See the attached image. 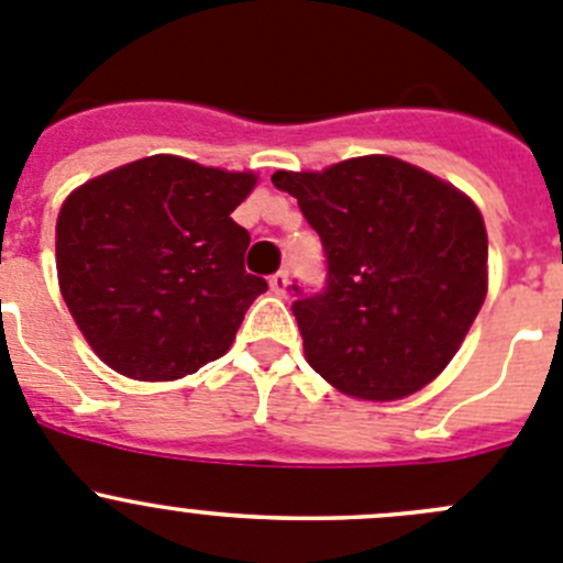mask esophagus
I'll use <instances>...</instances> for the list:
<instances>
[{"mask_svg":"<svg viewBox=\"0 0 563 563\" xmlns=\"http://www.w3.org/2000/svg\"><path fill=\"white\" fill-rule=\"evenodd\" d=\"M267 285H271V290L276 292V296H285V292H287V285H290V273H287V271L273 273L271 282H267Z\"/></svg>","mask_w":563,"mask_h":563,"instance_id":"1","label":"esophagus"}]
</instances>
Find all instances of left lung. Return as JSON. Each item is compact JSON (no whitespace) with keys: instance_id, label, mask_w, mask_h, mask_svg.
Segmentation results:
<instances>
[{"instance_id":"obj_1","label":"left lung","mask_w":563,"mask_h":563,"mask_svg":"<svg viewBox=\"0 0 563 563\" xmlns=\"http://www.w3.org/2000/svg\"><path fill=\"white\" fill-rule=\"evenodd\" d=\"M271 179L298 198L323 243V290L290 287L309 365L365 400L426 387L486 298L489 243L478 207L448 181L382 154Z\"/></svg>"}]
</instances>
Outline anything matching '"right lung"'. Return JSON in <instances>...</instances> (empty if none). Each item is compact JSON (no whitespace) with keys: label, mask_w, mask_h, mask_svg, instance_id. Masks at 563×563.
Segmentation results:
<instances>
[{"label":"right lung","mask_w":563,"mask_h":563,"mask_svg":"<svg viewBox=\"0 0 563 563\" xmlns=\"http://www.w3.org/2000/svg\"><path fill=\"white\" fill-rule=\"evenodd\" d=\"M256 185L154 154L66 198L57 278L99 358L137 382H170L229 351L267 282L245 273L251 234L232 221Z\"/></svg>","instance_id":"right-lung-1"}]
</instances>
